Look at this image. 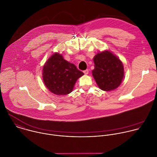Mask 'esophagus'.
<instances>
[{
  "instance_id": "esophagus-1",
  "label": "esophagus",
  "mask_w": 157,
  "mask_h": 157,
  "mask_svg": "<svg viewBox=\"0 0 157 157\" xmlns=\"http://www.w3.org/2000/svg\"><path fill=\"white\" fill-rule=\"evenodd\" d=\"M83 73L85 74V75H87L89 73V70H86L84 71H83Z\"/></svg>"
}]
</instances>
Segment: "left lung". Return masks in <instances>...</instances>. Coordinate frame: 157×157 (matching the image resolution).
<instances>
[{
    "label": "left lung",
    "instance_id": "1",
    "mask_svg": "<svg viewBox=\"0 0 157 157\" xmlns=\"http://www.w3.org/2000/svg\"><path fill=\"white\" fill-rule=\"evenodd\" d=\"M92 75L100 89L110 91L117 88L124 76L120 60L109 51L100 52L94 58Z\"/></svg>",
    "mask_w": 157,
    "mask_h": 157
}]
</instances>
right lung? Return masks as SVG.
<instances>
[{
  "label": "right lung",
  "instance_id": "1",
  "mask_svg": "<svg viewBox=\"0 0 157 157\" xmlns=\"http://www.w3.org/2000/svg\"><path fill=\"white\" fill-rule=\"evenodd\" d=\"M84 73L76 67L56 53L52 56L43 67V80L48 89L57 95L71 92L77 79Z\"/></svg>",
  "mask_w": 157,
  "mask_h": 157
}]
</instances>
